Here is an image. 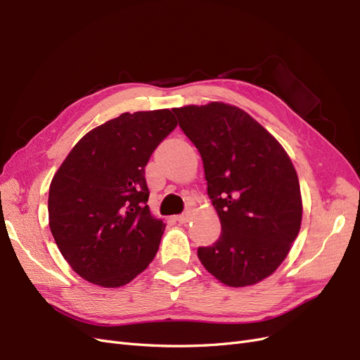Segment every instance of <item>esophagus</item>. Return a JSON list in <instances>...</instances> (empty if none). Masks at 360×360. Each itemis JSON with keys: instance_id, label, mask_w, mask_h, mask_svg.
Here are the masks:
<instances>
[{"instance_id": "1", "label": "esophagus", "mask_w": 360, "mask_h": 360, "mask_svg": "<svg viewBox=\"0 0 360 360\" xmlns=\"http://www.w3.org/2000/svg\"><path fill=\"white\" fill-rule=\"evenodd\" d=\"M191 213L189 212H186V213H183V214H179L177 216V221H179V224H188L189 221H191Z\"/></svg>"}]
</instances>
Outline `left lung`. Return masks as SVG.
<instances>
[{"mask_svg": "<svg viewBox=\"0 0 360 360\" xmlns=\"http://www.w3.org/2000/svg\"><path fill=\"white\" fill-rule=\"evenodd\" d=\"M172 111L200 151L222 226L213 246L198 248V258L228 287L254 285L281 266L299 234L297 172L278 141L240 108L212 102Z\"/></svg>", "mask_w": 360, "mask_h": 360, "instance_id": "8db88e82", "label": "left lung"}]
</instances>
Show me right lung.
I'll return each instance as SVG.
<instances>
[{
  "mask_svg": "<svg viewBox=\"0 0 360 360\" xmlns=\"http://www.w3.org/2000/svg\"><path fill=\"white\" fill-rule=\"evenodd\" d=\"M176 126L169 110L124 112L84 135L53 176L51 233L85 281L122 287L153 261L165 224L147 205L146 165Z\"/></svg>",
  "mask_w": 360,
  "mask_h": 360,
  "instance_id": "1",
  "label": "right lung"
}]
</instances>
